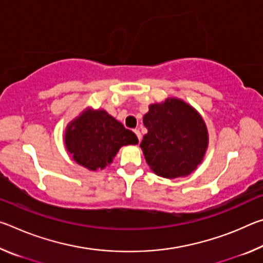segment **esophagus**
Segmentation results:
<instances>
[{"label": "esophagus", "instance_id": "1", "mask_svg": "<svg viewBox=\"0 0 263 263\" xmlns=\"http://www.w3.org/2000/svg\"><path fill=\"white\" fill-rule=\"evenodd\" d=\"M133 132H135L136 135H137V137H138V140L141 141V133H140V131H139V130H137V128H136V130H133Z\"/></svg>", "mask_w": 263, "mask_h": 263}]
</instances>
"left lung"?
<instances>
[{"label":"left lung","instance_id":"obj_1","mask_svg":"<svg viewBox=\"0 0 263 263\" xmlns=\"http://www.w3.org/2000/svg\"><path fill=\"white\" fill-rule=\"evenodd\" d=\"M142 122L147 133L140 147L154 174L164 179L184 177L202 163L209 132L194 106L177 97H168L151 104Z\"/></svg>","mask_w":263,"mask_h":263}]
</instances>
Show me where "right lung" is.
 Wrapping results in <instances>:
<instances>
[{
	"label": "right lung",
	"mask_w": 263,
	"mask_h": 263,
	"mask_svg": "<svg viewBox=\"0 0 263 263\" xmlns=\"http://www.w3.org/2000/svg\"><path fill=\"white\" fill-rule=\"evenodd\" d=\"M64 144L75 162L96 172L112 163L123 146L138 144V138L105 110L88 106L67 124Z\"/></svg>",
	"instance_id": "1"
}]
</instances>
